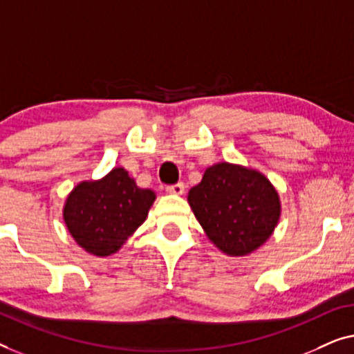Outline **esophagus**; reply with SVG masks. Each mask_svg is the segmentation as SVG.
<instances>
[{"mask_svg":"<svg viewBox=\"0 0 354 354\" xmlns=\"http://www.w3.org/2000/svg\"><path fill=\"white\" fill-rule=\"evenodd\" d=\"M167 192L176 194V196H181V194L184 192V184L183 183H176V184H171V186H167Z\"/></svg>","mask_w":354,"mask_h":354,"instance_id":"1","label":"esophagus"}]
</instances>
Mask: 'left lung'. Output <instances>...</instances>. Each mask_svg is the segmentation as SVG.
Instances as JSON below:
<instances>
[{
    "mask_svg": "<svg viewBox=\"0 0 354 354\" xmlns=\"http://www.w3.org/2000/svg\"><path fill=\"white\" fill-rule=\"evenodd\" d=\"M187 201L208 239L231 257L248 255L263 245L281 216L270 179L226 162L208 167Z\"/></svg>",
    "mask_w": 354,
    "mask_h": 354,
    "instance_id": "1",
    "label": "left lung"
}]
</instances>
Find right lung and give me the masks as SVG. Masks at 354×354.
<instances>
[{
    "label": "right lung",
    "instance_id": "obj_1",
    "mask_svg": "<svg viewBox=\"0 0 354 354\" xmlns=\"http://www.w3.org/2000/svg\"><path fill=\"white\" fill-rule=\"evenodd\" d=\"M153 201L151 189L138 187L128 171L113 168L99 181L73 187L64 205V221L80 247L109 257L142 225Z\"/></svg>",
    "mask_w": 354,
    "mask_h": 354
}]
</instances>
